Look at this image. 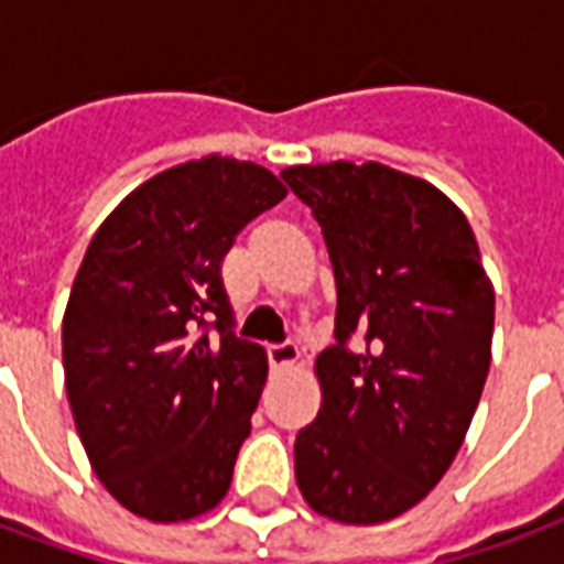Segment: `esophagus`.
Returning <instances> with one entry per match:
<instances>
[{
	"label": "esophagus",
	"instance_id": "esophagus-1",
	"mask_svg": "<svg viewBox=\"0 0 564 564\" xmlns=\"http://www.w3.org/2000/svg\"><path fill=\"white\" fill-rule=\"evenodd\" d=\"M269 362L274 371H286V368H293L299 362V347L293 341H283V344H271L269 347Z\"/></svg>",
	"mask_w": 564,
	"mask_h": 564
}]
</instances>
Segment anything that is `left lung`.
Masks as SVG:
<instances>
[{
    "label": "left lung",
    "mask_w": 564,
    "mask_h": 564,
    "mask_svg": "<svg viewBox=\"0 0 564 564\" xmlns=\"http://www.w3.org/2000/svg\"><path fill=\"white\" fill-rule=\"evenodd\" d=\"M281 177L314 210L338 286V344L314 366L323 404L295 435V480L329 520L387 522L432 492L465 441L492 359V281L465 214L423 177L380 162Z\"/></svg>",
    "instance_id": "obj_1"
}]
</instances>
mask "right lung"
Wrapping results in <instances>:
<instances>
[{"instance_id": "1", "label": "right lung", "mask_w": 564, "mask_h": 564, "mask_svg": "<svg viewBox=\"0 0 564 564\" xmlns=\"http://www.w3.org/2000/svg\"><path fill=\"white\" fill-rule=\"evenodd\" d=\"M283 196L269 169L210 153L132 189L84 253L63 317L68 404L135 517L193 520L229 492L269 359L232 332L220 265Z\"/></svg>"}]
</instances>
